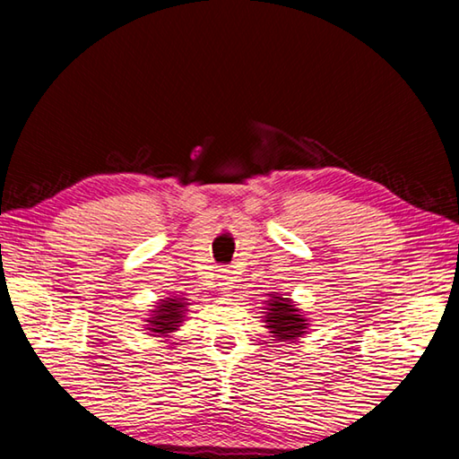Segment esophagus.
I'll return each mask as SVG.
<instances>
[{
    "instance_id": "1",
    "label": "esophagus",
    "mask_w": 459,
    "mask_h": 459,
    "mask_svg": "<svg viewBox=\"0 0 459 459\" xmlns=\"http://www.w3.org/2000/svg\"><path fill=\"white\" fill-rule=\"evenodd\" d=\"M219 287H221L222 293H229V291H230V287H232V273H230L229 269H221V273H219Z\"/></svg>"
}]
</instances>
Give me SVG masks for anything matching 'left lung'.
<instances>
[{
	"mask_svg": "<svg viewBox=\"0 0 459 459\" xmlns=\"http://www.w3.org/2000/svg\"><path fill=\"white\" fill-rule=\"evenodd\" d=\"M267 312L263 322H265V328L269 333H273V338L279 342H287V344H293L295 340L301 338L307 330V320L304 314L295 307L290 298H283V295L277 293H267Z\"/></svg>",
	"mask_w": 459,
	"mask_h": 459,
	"instance_id": "left-lung-1",
	"label": "left lung"
}]
</instances>
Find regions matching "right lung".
I'll return each mask as SVG.
<instances>
[{
    "mask_svg": "<svg viewBox=\"0 0 459 459\" xmlns=\"http://www.w3.org/2000/svg\"><path fill=\"white\" fill-rule=\"evenodd\" d=\"M186 301L184 298H166L161 299L155 309L152 312V317L147 322V330H150V336H164L169 338V333L178 330V325H182L184 322V314L188 312L186 309Z\"/></svg>",
    "mask_w": 459,
    "mask_h": 459,
    "instance_id": "right-lung-1",
    "label": "right lung"
}]
</instances>
